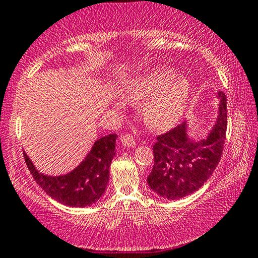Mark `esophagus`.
<instances>
[{
    "instance_id": "34e87169",
    "label": "esophagus",
    "mask_w": 258,
    "mask_h": 258,
    "mask_svg": "<svg viewBox=\"0 0 258 258\" xmlns=\"http://www.w3.org/2000/svg\"><path fill=\"white\" fill-rule=\"evenodd\" d=\"M120 143L125 147H134L137 145V140H135L134 134H124L120 138Z\"/></svg>"
}]
</instances>
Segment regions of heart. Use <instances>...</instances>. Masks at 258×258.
<instances>
[{"label": "heart", "mask_w": 258, "mask_h": 258, "mask_svg": "<svg viewBox=\"0 0 258 258\" xmlns=\"http://www.w3.org/2000/svg\"><path fill=\"white\" fill-rule=\"evenodd\" d=\"M174 77L172 69L152 71L135 80L128 89V97L133 101L150 99L144 108L147 124L152 128L172 126L180 119L190 95V85L183 77Z\"/></svg>", "instance_id": "heart-1"}]
</instances>
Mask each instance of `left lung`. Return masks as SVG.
I'll list each match as a JSON object with an SVG mask.
<instances>
[{
    "instance_id": "1",
    "label": "left lung",
    "mask_w": 258,
    "mask_h": 258,
    "mask_svg": "<svg viewBox=\"0 0 258 258\" xmlns=\"http://www.w3.org/2000/svg\"><path fill=\"white\" fill-rule=\"evenodd\" d=\"M221 97L219 115L207 139L191 141L186 123L158 135L153 145V168L147 184L157 195L178 200L199 190L221 161L227 133V96Z\"/></svg>"
}]
</instances>
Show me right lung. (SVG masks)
<instances>
[{
    "label": "right lung",
    "mask_w": 258,
    "mask_h": 258,
    "mask_svg": "<svg viewBox=\"0 0 258 258\" xmlns=\"http://www.w3.org/2000/svg\"><path fill=\"white\" fill-rule=\"evenodd\" d=\"M115 134L98 139L86 158L66 175L51 176L39 173L27 153L25 163L42 190L71 207H85L95 204L105 192L109 178V166L115 155Z\"/></svg>",
    "instance_id": "add662e5"
}]
</instances>
